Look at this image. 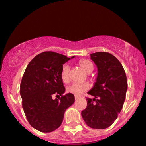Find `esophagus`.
Listing matches in <instances>:
<instances>
[{
  "label": "esophagus",
  "instance_id": "obj_1",
  "mask_svg": "<svg viewBox=\"0 0 146 146\" xmlns=\"http://www.w3.org/2000/svg\"><path fill=\"white\" fill-rule=\"evenodd\" d=\"M80 98V96H75V99H79Z\"/></svg>",
  "mask_w": 146,
  "mask_h": 146
}]
</instances>
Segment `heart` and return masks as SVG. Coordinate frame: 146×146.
I'll use <instances>...</instances> for the list:
<instances>
[{
  "label": "heart",
  "instance_id": "heart-1",
  "mask_svg": "<svg viewBox=\"0 0 146 146\" xmlns=\"http://www.w3.org/2000/svg\"><path fill=\"white\" fill-rule=\"evenodd\" d=\"M79 64L87 73H91L94 69L93 63L88 59H82L79 61ZM61 80L65 83L70 82V66L68 64L63 66L61 72ZM90 89V85L88 82H76L68 87V92L76 95H80Z\"/></svg>",
  "mask_w": 146,
  "mask_h": 146
}]
</instances>
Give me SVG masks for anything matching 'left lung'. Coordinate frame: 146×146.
Instances as JSON below:
<instances>
[{"label":"left lung","mask_w":146,"mask_h":146,"mask_svg":"<svg viewBox=\"0 0 146 146\" xmlns=\"http://www.w3.org/2000/svg\"><path fill=\"white\" fill-rule=\"evenodd\" d=\"M91 59L98 68L96 82L87 94V108L81 113L86 125L93 129H106L117 118L125 100L127 76L119 60L105 52L92 53Z\"/></svg>","instance_id":"8db88e82"}]
</instances>
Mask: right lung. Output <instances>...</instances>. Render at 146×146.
<instances>
[{"mask_svg": "<svg viewBox=\"0 0 146 146\" xmlns=\"http://www.w3.org/2000/svg\"><path fill=\"white\" fill-rule=\"evenodd\" d=\"M69 59L61 54L44 52L30 61L23 75L22 108L31 126L41 132H52L59 128L66 110L75 101L73 94L63 95L65 87L61 72L63 64ZM54 95L60 97L54 100Z\"/></svg>", "mask_w": 146, "mask_h": 146, "instance_id": "right-lung-1", "label": "right lung"}]
</instances>
